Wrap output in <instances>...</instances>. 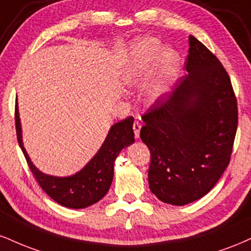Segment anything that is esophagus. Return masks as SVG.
<instances>
[{"mask_svg": "<svg viewBox=\"0 0 251 251\" xmlns=\"http://www.w3.org/2000/svg\"><path fill=\"white\" fill-rule=\"evenodd\" d=\"M140 128H141V124L139 122H134L133 131H134V138L135 139H138L139 135H140Z\"/></svg>", "mask_w": 251, "mask_h": 251, "instance_id": "34e87169", "label": "esophagus"}]
</instances>
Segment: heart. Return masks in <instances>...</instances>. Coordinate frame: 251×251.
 <instances>
[{"mask_svg": "<svg viewBox=\"0 0 251 251\" xmlns=\"http://www.w3.org/2000/svg\"><path fill=\"white\" fill-rule=\"evenodd\" d=\"M161 45L156 39H144L138 44L126 74V80L131 85H143L149 78L153 65L159 58L158 75L147 90L151 100L161 98L174 79L179 68V55L172 49H165L161 54ZM160 57H159L158 56Z\"/></svg>", "mask_w": 251, "mask_h": 251, "instance_id": "obj_1", "label": "heart"}]
</instances>
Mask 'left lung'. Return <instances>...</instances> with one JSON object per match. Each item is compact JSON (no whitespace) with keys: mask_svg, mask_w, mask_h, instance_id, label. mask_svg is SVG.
<instances>
[{"mask_svg":"<svg viewBox=\"0 0 251 251\" xmlns=\"http://www.w3.org/2000/svg\"><path fill=\"white\" fill-rule=\"evenodd\" d=\"M188 52V75L155 100L140 129L151 152L150 189L174 206L199 200L216 185L230 161L238 120L221 62L192 35Z\"/></svg>","mask_w":251,"mask_h":251,"instance_id":"8db88e82","label":"left lung"}]
</instances>
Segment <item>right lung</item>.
<instances>
[{
  "mask_svg": "<svg viewBox=\"0 0 251 251\" xmlns=\"http://www.w3.org/2000/svg\"><path fill=\"white\" fill-rule=\"evenodd\" d=\"M133 117H128L116 123L110 128L104 144L97 154L90 160L83 170L71 176L58 177L42 173L35 167L23 146L22 128L19 116V108L15 106V125L20 147L30 171L34 174L42 189L57 203L74 209L86 208L101 200L110 189L113 180L114 160L120 151L134 143Z\"/></svg>",
  "mask_w": 251,
  "mask_h": 251,
  "instance_id": "obj_1",
  "label": "right lung"
}]
</instances>
